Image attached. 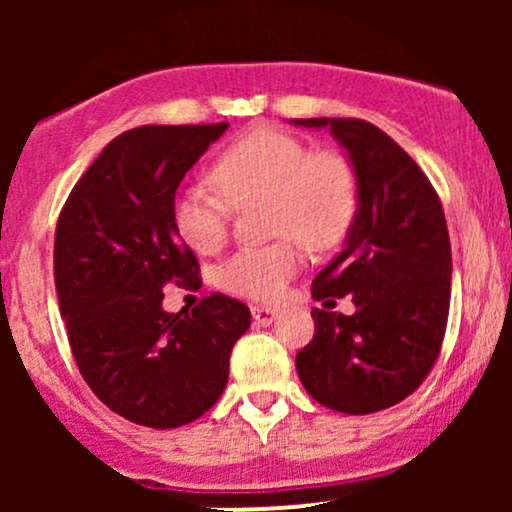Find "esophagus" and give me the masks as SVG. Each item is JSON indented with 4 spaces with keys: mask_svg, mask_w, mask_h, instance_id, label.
<instances>
[{
    "mask_svg": "<svg viewBox=\"0 0 512 512\" xmlns=\"http://www.w3.org/2000/svg\"><path fill=\"white\" fill-rule=\"evenodd\" d=\"M250 310H252V320H255L257 325H262V327L272 325L274 317H276V310L267 308V305H252Z\"/></svg>",
    "mask_w": 512,
    "mask_h": 512,
    "instance_id": "1",
    "label": "esophagus"
}]
</instances>
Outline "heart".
Segmentation results:
<instances>
[{
    "instance_id": "obj_1",
    "label": "heart",
    "mask_w": 512,
    "mask_h": 512,
    "mask_svg": "<svg viewBox=\"0 0 512 512\" xmlns=\"http://www.w3.org/2000/svg\"><path fill=\"white\" fill-rule=\"evenodd\" d=\"M211 182L185 187L173 202V226L195 252H216L228 233L231 207L267 204L272 245L243 248L219 269V284L236 296L272 301L303 267V248H337L358 211V173L334 149L310 146L279 129H252L211 166Z\"/></svg>"
}]
</instances>
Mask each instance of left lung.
Wrapping results in <instances>:
<instances>
[{
    "instance_id": "obj_1",
    "label": "left lung",
    "mask_w": 512,
    "mask_h": 512,
    "mask_svg": "<svg viewBox=\"0 0 512 512\" xmlns=\"http://www.w3.org/2000/svg\"><path fill=\"white\" fill-rule=\"evenodd\" d=\"M330 127L358 173V211L344 250L315 276V301L351 295L354 316L313 308L298 351L308 395L342 414L407 399L438 361L450 310L452 255L443 204L424 170L383 129L356 117L291 120Z\"/></svg>"
}]
</instances>
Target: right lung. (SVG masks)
Listing matches in <instances>:
<instances>
[{"label":"right lung","instance_id":"add662e5","mask_svg":"<svg viewBox=\"0 0 512 512\" xmlns=\"http://www.w3.org/2000/svg\"><path fill=\"white\" fill-rule=\"evenodd\" d=\"M216 125H144L120 134L74 185L55 231V286L69 346L108 409L149 428L199 419L228 383L248 305L211 293L166 313L163 289L202 286L173 226L175 190Z\"/></svg>","mask_w":512,"mask_h":512}]
</instances>
